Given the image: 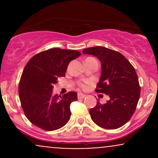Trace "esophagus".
<instances>
[{
  "instance_id": "obj_1",
  "label": "esophagus",
  "mask_w": 158,
  "mask_h": 158,
  "mask_svg": "<svg viewBox=\"0 0 158 158\" xmlns=\"http://www.w3.org/2000/svg\"><path fill=\"white\" fill-rule=\"evenodd\" d=\"M77 97H78V99H84V98L86 97V95L81 93H79L78 94Z\"/></svg>"
}]
</instances>
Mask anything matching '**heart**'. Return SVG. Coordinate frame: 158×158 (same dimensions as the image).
<instances>
[{"instance_id": "b5f03b06", "label": "heart", "mask_w": 158, "mask_h": 158, "mask_svg": "<svg viewBox=\"0 0 158 158\" xmlns=\"http://www.w3.org/2000/svg\"><path fill=\"white\" fill-rule=\"evenodd\" d=\"M89 81H85V82H79V86L81 88H82V89H86L87 88H88V85H89Z\"/></svg>"}]
</instances>
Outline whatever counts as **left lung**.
<instances>
[{"label":"left lung","mask_w":158,"mask_h":158,"mask_svg":"<svg viewBox=\"0 0 158 158\" xmlns=\"http://www.w3.org/2000/svg\"><path fill=\"white\" fill-rule=\"evenodd\" d=\"M82 52L100 60L102 73L96 92L110 97L106 104L99 101L90 108V117L97 126L106 129L120 128L135 113L140 95L135 68L120 52L104 47L86 48Z\"/></svg>","instance_id":"8db88e82"}]
</instances>
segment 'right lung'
<instances>
[{"instance_id": "right-lung-1", "label": "right lung", "mask_w": 158, "mask_h": 158, "mask_svg": "<svg viewBox=\"0 0 158 158\" xmlns=\"http://www.w3.org/2000/svg\"><path fill=\"white\" fill-rule=\"evenodd\" d=\"M81 55L77 50L52 48L32 56L21 74L19 85L21 105L27 118L44 131H54L68 123L70 104L77 94L53 95V85L64 77L70 61Z\"/></svg>"}]
</instances>
